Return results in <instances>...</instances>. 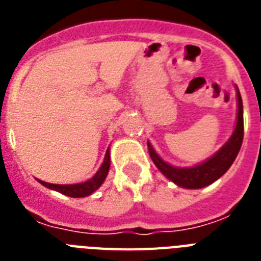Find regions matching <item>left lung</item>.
Instances as JSON below:
<instances>
[{"label":"left lung","mask_w":261,"mask_h":261,"mask_svg":"<svg viewBox=\"0 0 261 261\" xmlns=\"http://www.w3.org/2000/svg\"><path fill=\"white\" fill-rule=\"evenodd\" d=\"M237 100H239V112H237V124L234 133L229 139V142L221 149L215 155H213L206 163L192 168H174L160 159L151 145L147 142V149L153 163L160 171L163 172L169 180L176 182L177 186L184 188H202L215 180H218L225 172L234 163L239 154L244 139V115H243V98L237 90Z\"/></svg>","instance_id":"1"}]
</instances>
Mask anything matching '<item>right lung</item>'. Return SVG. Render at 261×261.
Returning a JSON list of instances; mask_svg holds the SVG:
<instances>
[{
	"label": "right lung",
	"mask_w": 261,
	"mask_h": 261,
	"mask_svg": "<svg viewBox=\"0 0 261 261\" xmlns=\"http://www.w3.org/2000/svg\"><path fill=\"white\" fill-rule=\"evenodd\" d=\"M110 150H107L106 157H104V163L101 164V167L97 171V173L94 174L93 177L88 180L85 182H81V184H69V186H61V184H51V182H46L39 180L40 184H43L47 188H51V190H55L61 192L63 195H67L70 198H84V196H88L92 192L97 190L98 187L101 186L104 178L107 177L108 171H110Z\"/></svg>",
	"instance_id": "add662e5"
}]
</instances>
